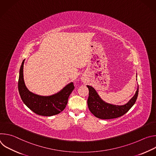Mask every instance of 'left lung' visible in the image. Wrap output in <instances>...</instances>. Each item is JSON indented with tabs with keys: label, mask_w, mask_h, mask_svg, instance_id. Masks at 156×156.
Returning a JSON list of instances; mask_svg holds the SVG:
<instances>
[{
	"label": "left lung",
	"mask_w": 156,
	"mask_h": 156,
	"mask_svg": "<svg viewBox=\"0 0 156 156\" xmlns=\"http://www.w3.org/2000/svg\"><path fill=\"white\" fill-rule=\"evenodd\" d=\"M87 87L89 90V97L87 99L88 108L95 117L101 119L118 118L126 114L135 104L138 98L139 90L138 85L137 90L133 97L126 104L119 105L105 102L101 98L93 86L87 85Z\"/></svg>",
	"instance_id": "8db88e82"
}]
</instances>
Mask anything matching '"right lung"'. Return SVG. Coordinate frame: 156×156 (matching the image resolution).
<instances>
[{
	"instance_id": "add662e5",
	"label": "right lung",
	"mask_w": 156,
	"mask_h": 156,
	"mask_svg": "<svg viewBox=\"0 0 156 156\" xmlns=\"http://www.w3.org/2000/svg\"><path fill=\"white\" fill-rule=\"evenodd\" d=\"M20 66L18 79V91L24 104L35 114L50 117L60 113L68 102L69 98L75 89L73 83L70 82L58 93L51 96H40L28 90L23 78V65Z\"/></svg>"
}]
</instances>
